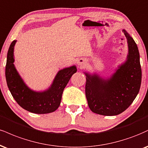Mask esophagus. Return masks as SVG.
Wrapping results in <instances>:
<instances>
[{
  "label": "esophagus",
  "instance_id": "esophagus-1",
  "mask_svg": "<svg viewBox=\"0 0 148 148\" xmlns=\"http://www.w3.org/2000/svg\"><path fill=\"white\" fill-rule=\"evenodd\" d=\"M86 63H87L86 60H85V58H79V59L77 60V65L81 67H84L85 65H86Z\"/></svg>",
  "mask_w": 148,
  "mask_h": 148
}]
</instances>
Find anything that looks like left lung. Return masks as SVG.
I'll use <instances>...</instances> for the list:
<instances>
[{"label": "left lung", "instance_id": "1", "mask_svg": "<svg viewBox=\"0 0 148 148\" xmlns=\"http://www.w3.org/2000/svg\"><path fill=\"white\" fill-rule=\"evenodd\" d=\"M128 54L125 63L108 79L97 74L85 72V96L92 112L104 116H115L128 108L139 92L141 83L140 56L136 42L125 29Z\"/></svg>", "mask_w": 148, "mask_h": 148}]
</instances>
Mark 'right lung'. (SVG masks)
I'll return each mask as SVG.
<instances>
[{
	"label": "right lung",
	"mask_w": 148,
	"mask_h": 148,
	"mask_svg": "<svg viewBox=\"0 0 148 148\" xmlns=\"http://www.w3.org/2000/svg\"><path fill=\"white\" fill-rule=\"evenodd\" d=\"M16 40L9 48L5 67L7 84L12 97L23 109L35 114H47L59 107L62 94L67 83L77 69L75 65L60 69L55 76L52 84L43 92H36L27 87L14 66V49Z\"/></svg>",
	"instance_id": "add662e5"
}]
</instances>
